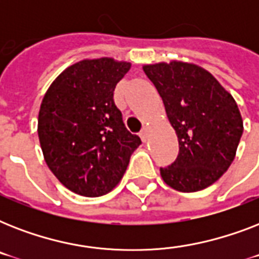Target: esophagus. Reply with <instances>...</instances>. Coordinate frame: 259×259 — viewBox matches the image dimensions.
<instances>
[{"mask_svg":"<svg viewBox=\"0 0 259 259\" xmlns=\"http://www.w3.org/2000/svg\"><path fill=\"white\" fill-rule=\"evenodd\" d=\"M149 130H150L149 127H148V126H145V127L142 129L141 133H140V137H141V140L144 142H146L148 140H149Z\"/></svg>","mask_w":259,"mask_h":259,"instance_id":"1","label":"esophagus"}]
</instances>
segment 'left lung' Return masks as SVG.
<instances>
[{
	"label": "left lung",
	"instance_id": "8db88e82",
	"mask_svg": "<svg viewBox=\"0 0 259 259\" xmlns=\"http://www.w3.org/2000/svg\"><path fill=\"white\" fill-rule=\"evenodd\" d=\"M165 106L179 140V156L160 168L162 180L180 192L207 188L229 169L243 133L233 95L203 67L172 60L144 64Z\"/></svg>",
	"mask_w": 259,
	"mask_h": 259
}]
</instances>
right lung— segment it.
Returning <instances> with one entry per match:
<instances>
[{
    "label": "right lung",
    "instance_id": "1",
    "mask_svg": "<svg viewBox=\"0 0 259 259\" xmlns=\"http://www.w3.org/2000/svg\"><path fill=\"white\" fill-rule=\"evenodd\" d=\"M132 63L83 59L58 75L38 111L47 165L66 188L97 197L115 188L141 140L126 129L113 93Z\"/></svg>",
    "mask_w": 259,
    "mask_h": 259
}]
</instances>
